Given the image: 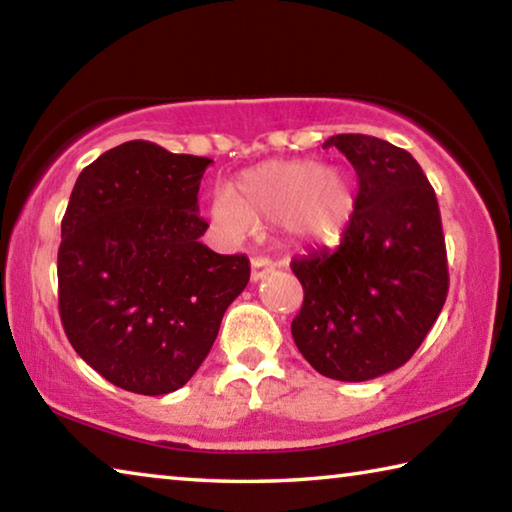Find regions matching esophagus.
<instances>
[{"mask_svg": "<svg viewBox=\"0 0 512 512\" xmlns=\"http://www.w3.org/2000/svg\"><path fill=\"white\" fill-rule=\"evenodd\" d=\"M271 271H273V262L268 257H253V262H250V280L253 282L264 280Z\"/></svg>", "mask_w": 512, "mask_h": 512, "instance_id": "obj_1", "label": "esophagus"}]
</instances>
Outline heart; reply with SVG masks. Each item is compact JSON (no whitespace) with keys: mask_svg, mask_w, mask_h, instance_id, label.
<instances>
[{"mask_svg":"<svg viewBox=\"0 0 512 512\" xmlns=\"http://www.w3.org/2000/svg\"><path fill=\"white\" fill-rule=\"evenodd\" d=\"M357 214V189L343 169L314 160H273L239 173L230 192H216L210 216L221 235L244 239L253 225L284 223L291 237L329 246Z\"/></svg>","mask_w":512,"mask_h":512,"instance_id":"obj_1","label":"heart"}]
</instances>
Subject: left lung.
<instances>
[{"mask_svg":"<svg viewBox=\"0 0 512 512\" xmlns=\"http://www.w3.org/2000/svg\"><path fill=\"white\" fill-rule=\"evenodd\" d=\"M323 146H336L357 171V214L339 248L291 262L305 289L291 334L320 375L368 381L404 366L445 305L443 223L409 151L354 133Z\"/></svg>","mask_w":512,"mask_h":512,"instance_id":"left-lung-1","label":"left lung"}]
</instances>
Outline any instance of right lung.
I'll use <instances>...</instances> for the list:
<instances>
[{"label": "right lung", "mask_w": 512, "mask_h": 512, "mask_svg": "<svg viewBox=\"0 0 512 512\" xmlns=\"http://www.w3.org/2000/svg\"><path fill=\"white\" fill-rule=\"evenodd\" d=\"M210 158L133 140L76 178L60 225L58 309L79 357L124 391L167 395L201 368L246 255L201 244L198 187Z\"/></svg>", "instance_id": "right-lung-1"}]
</instances>
